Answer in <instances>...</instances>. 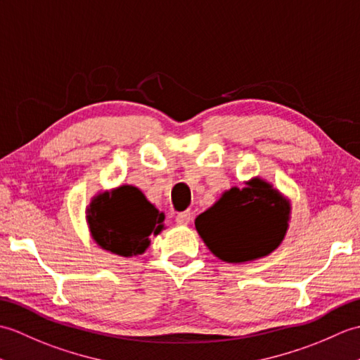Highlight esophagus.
Masks as SVG:
<instances>
[{
	"label": "esophagus",
	"instance_id": "34e87169",
	"mask_svg": "<svg viewBox=\"0 0 360 360\" xmlns=\"http://www.w3.org/2000/svg\"><path fill=\"white\" fill-rule=\"evenodd\" d=\"M191 219H193V215H191L189 211H183L179 212L177 217H175V221H177V225H189Z\"/></svg>",
	"mask_w": 360,
	"mask_h": 360
}]
</instances>
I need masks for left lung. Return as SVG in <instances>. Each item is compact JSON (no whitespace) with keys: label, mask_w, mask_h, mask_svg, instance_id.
<instances>
[{"label":"left lung","mask_w":360,"mask_h":360,"mask_svg":"<svg viewBox=\"0 0 360 360\" xmlns=\"http://www.w3.org/2000/svg\"><path fill=\"white\" fill-rule=\"evenodd\" d=\"M233 188L195 219V228L215 257L242 263L265 257L288 229L290 202L265 180Z\"/></svg>","instance_id":"left-lung-1"}]
</instances>
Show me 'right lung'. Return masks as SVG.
Instances as JSON below:
<instances>
[{
    "label": "right lung",
    "instance_id": "obj_1",
    "mask_svg": "<svg viewBox=\"0 0 360 360\" xmlns=\"http://www.w3.org/2000/svg\"><path fill=\"white\" fill-rule=\"evenodd\" d=\"M86 212L94 240L123 257L145 252L149 236L163 229L165 214L135 186H120L94 197Z\"/></svg>",
    "mask_w": 360,
    "mask_h": 360
}]
</instances>
